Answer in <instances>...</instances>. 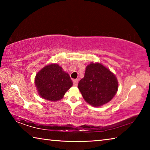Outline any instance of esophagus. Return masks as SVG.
Listing matches in <instances>:
<instances>
[{"instance_id": "34e87169", "label": "esophagus", "mask_w": 150, "mask_h": 150, "mask_svg": "<svg viewBox=\"0 0 150 150\" xmlns=\"http://www.w3.org/2000/svg\"><path fill=\"white\" fill-rule=\"evenodd\" d=\"M77 85H78V80L77 79L73 80V85L77 86Z\"/></svg>"}]
</instances>
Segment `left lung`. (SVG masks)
<instances>
[{"mask_svg": "<svg viewBox=\"0 0 150 150\" xmlns=\"http://www.w3.org/2000/svg\"><path fill=\"white\" fill-rule=\"evenodd\" d=\"M118 81L110 70L100 63H91L86 67L84 78L78 88L86 102L93 106L108 103L118 90Z\"/></svg>", "mask_w": 150, "mask_h": 150, "instance_id": "obj_1", "label": "left lung"}]
</instances>
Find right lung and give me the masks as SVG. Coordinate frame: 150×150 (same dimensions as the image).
I'll list each match as a JSON object with an SVG mask.
<instances>
[{
	"mask_svg": "<svg viewBox=\"0 0 150 150\" xmlns=\"http://www.w3.org/2000/svg\"><path fill=\"white\" fill-rule=\"evenodd\" d=\"M35 84L39 95L45 99L56 101L73 85L68 73L57 64L45 66L35 75Z\"/></svg>",
	"mask_w": 150,
	"mask_h": 150,
	"instance_id": "obj_1",
	"label": "right lung"
}]
</instances>
